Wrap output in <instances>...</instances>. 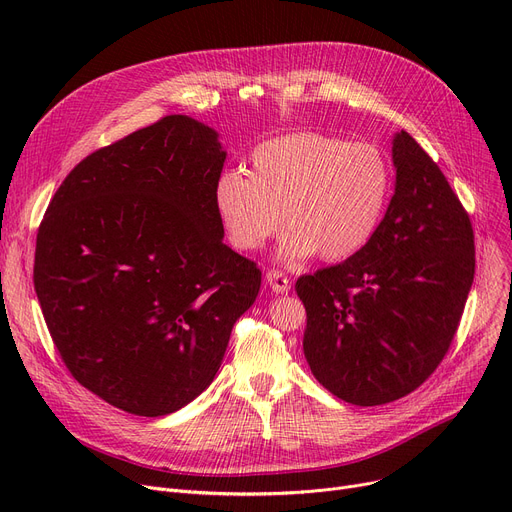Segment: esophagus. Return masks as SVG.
Here are the masks:
<instances>
[{"label":"esophagus","mask_w":512,"mask_h":512,"mask_svg":"<svg viewBox=\"0 0 512 512\" xmlns=\"http://www.w3.org/2000/svg\"><path fill=\"white\" fill-rule=\"evenodd\" d=\"M265 280H267V284H270V288L274 290V292H288L290 290V280H288V276L284 274V272H280V270H272V272H267V276H265Z\"/></svg>","instance_id":"1"}]
</instances>
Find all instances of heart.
Here are the masks:
<instances>
[{
  "label": "heart",
  "instance_id": "b5f03b06",
  "mask_svg": "<svg viewBox=\"0 0 512 512\" xmlns=\"http://www.w3.org/2000/svg\"><path fill=\"white\" fill-rule=\"evenodd\" d=\"M388 193L390 170L373 145L299 132L257 145L249 174H222L213 201L238 251L263 249L284 220V259L344 261L378 230Z\"/></svg>",
  "mask_w": 512,
  "mask_h": 512
}]
</instances>
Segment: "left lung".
I'll list each match as a JSON object with an SVG mask.
<instances>
[{"mask_svg":"<svg viewBox=\"0 0 512 512\" xmlns=\"http://www.w3.org/2000/svg\"><path fill=\"white\" fill-rule=\"evenodd\" d=\"M392 159L394 195L371 240L297 280L307 363L321 386L359 407L407 396L438 369L475 276L469 213L440 166L407 130Z\"/></svg>","mask_w":512,"mask_h":512,"instance_id":"left-lung-1","label":"left lung"}]
</instances>
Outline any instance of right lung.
<instances>
[{"instance_id":"1","label":"right lung","mask_w":512,"mask_h":512,"mask_svg":"<svg viewBox=\"0 0 512 512\" xmlns=\"http://www.w3.org/2000/svg\"><path fill=\"white\" fill-rule=\"evenodd\" d=\"M218 134L166 116L87 155L49 201L33 282L72 378L141 417L215 378L261 270L222 242Z\"/></svg>"}]
</instances>
